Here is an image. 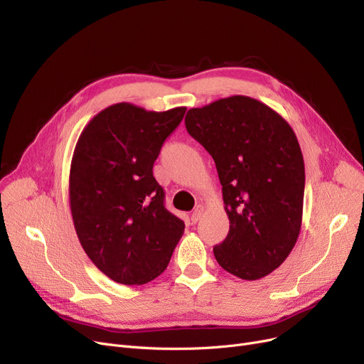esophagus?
<instances>
[{
	"mask_svg": "<svg viewBox=\"0 0 364 364\" xmlns=\"http://www.w3.org/2000/svg\"><path fill=\"white\" fill-rule=\"evenodd\" d=\"M203 212H205V206H201V205H198V206L194 209V212H193V215H191V221H193L194 224L203 216Z\"/></svg>",
	"mask_w": 364,
	"mask_h": 364,
	"instance_id": "1",
	"label": "esophagus"
}]
</instances>
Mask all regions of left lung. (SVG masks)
Returning a JSON list of instances; mask_svg holds the SVG:
<instances>
[{"mask_svg": "<svg viewBox=\"0 0 364 364\" xmlns=\"http://www.w3.org/2000/svg\"><path fill=\"white\" fill-rule=\"evenodd\" d=\"M185 127L213 158L230 221L213 248L224 270L257 281L278 269L299 239L304 163L293 128L267 105L231 95L190 109Z\"/></svg>", "mask_w": 364, "mask_h": 364, "instance_id": "8db88e82", "label": "left lung"}]
</instances>
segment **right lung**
Here are the masks:
<instances>
[{
    "label": "right lung",
    "mask_w": 364,
    "mask_h": 364,
    "mask_svg": "<svg viewBox=\"0 0 364 364\" xmlns=\"http://www.w3.org/2000/svg\"><path fill=\"white\" fill-rule=\"evenodd\" d=\"M185 110L116 103L97 113L76 143L68 181L73 224L86 255L118 284L155 279L183 235L152 168Z\"/></svg>",
    "instance_id": "obj_1"
}]
</instances>
